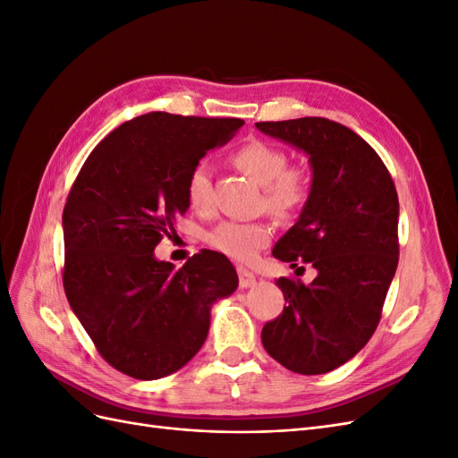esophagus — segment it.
Listing matches in <instances>:
<instances>
[{
    "label": "esophagus",
    "instance_id": "1",
    "mask_svg": "<svg viewBox=\"0 0 458 458\" xmlns=\"http://www.w3.org/2000/svg\"><path fill=\"white\" fill-rule=\"evenodd\" d=\"M237 271H239V286L241 288H248L256 283V275L252 271H248L244 267H239Z\"/></svg>",
    "mask_w": 458,
    "mask_h": 458
}]
</instances>
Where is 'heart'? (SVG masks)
Masks as SVG:
<instances>
[{"instance_id": "b5f03b06", "label": "heart", "mask_w": 458, "mask_h": 458, "mask_svg": "<svg viewBox=\"0 0 458 458\" xmlns=\"http://www.w3.org/2000/svg\"><path fill=\"white\" fill-rule=\"evenodd\" d=\"M234 168L263 187V206L283 219L296 217L311 199L313 175L303 165H286V152L267 141H250L231 155ZM187 200L192 210L208 214L214 208L212 175L206 164H199L187 177ZM273 225L269 221H224L206 234V242L225 256L250 261L259 248L269 244Z\"/></svg>"}]
</instances>
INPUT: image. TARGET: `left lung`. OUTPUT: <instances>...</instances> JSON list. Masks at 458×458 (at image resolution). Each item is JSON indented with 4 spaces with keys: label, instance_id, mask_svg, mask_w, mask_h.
<instances>
[{
    "label": "left lung",
    "instance_id": "8db88e82",
    "mask_svg": "<svg viewBox=\"0 0 458 458\" xmlns=\"http://www.w3.org/2000/svg\"><path fill=\"white\" fill-rule=\"evenodd\" d=\"M256 128L310 157L311 199L273 256L317 269L311 284L276 279L286 306L261 342L288 370L323 374L361 352L380 323L399 261L397 191L377 150L338 122L308 116Z\"/></svg>",
    "mask_w": 458,
    "mask_h": 458
}]
</instances>
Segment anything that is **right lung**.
<instances>
[{
  "instance_id": "1",
  "label": "right lung",
  "mask_w": 458,
  "mask_h": 458,
  "mask_svg": "<svg viewBox=\"0 0 458 458\" xmlns=\"http://www.w3.org/2000/svg\"><path fill=\"white\" fill-rule=\"evenodd\" d=\"M242 123L137 116L91 150L68 192V303L105 361L131 378L157 380L189 363L208 336L212 303L239 286L224 254L204 250L175 269L155 258V248L187 212L191 170Z\"/></svg>"
}]
</instances>
